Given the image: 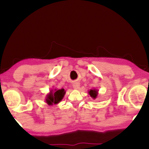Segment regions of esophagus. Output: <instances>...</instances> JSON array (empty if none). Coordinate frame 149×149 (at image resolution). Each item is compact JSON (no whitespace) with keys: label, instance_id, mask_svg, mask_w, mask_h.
<instances>
[{"label":"esophagus","instance_id":"1","mask_svg":"<svg viewBox=\"0 0 149 149\" xmlns=\"http://www.w3.org/2000/svg\"><path fill=\"white\" fill-rule=\"evenodd\" d=\"M79 87H80V84H79V83L75 82L73 83V88H74V89H79Z\"/></svg>","mask_w":149,"mask_h":149}]
</instances>
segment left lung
<instances>
[{"mask_svg":"<svg viewBox=\"0 0 149 149\" xmlns=\"http://www.w3.org/2000/svg\"><path fill=\"white\" fill-rule=\"evenodd\" d=\"M88 93L93 99H95L98 95V90L96 89H91L88 91Z\"/></svg>","mask_w":149,"mask_h":149,"instance_id":"obj_1","label":"left lung"}]
</instances>
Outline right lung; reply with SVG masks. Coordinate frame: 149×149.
I'll return each mask as SVG.
<instances>
[{"instance_id": "add662e5", "label": "right lung", "mask_w": 149, "mask_h": 149, "mask_svg": "<svg viewBox=\"0 0 149 149\" xmlns=\"http://www.w3.org/2000/svg\"><path fill=\"white\" fill-rule=\"evenodd\" d=\"M65 93H66V91L63 88L60 89H51L49 93L46 95L45 102L49 106L58 104L64 98Z\"/></svg>"}]
</instances>
